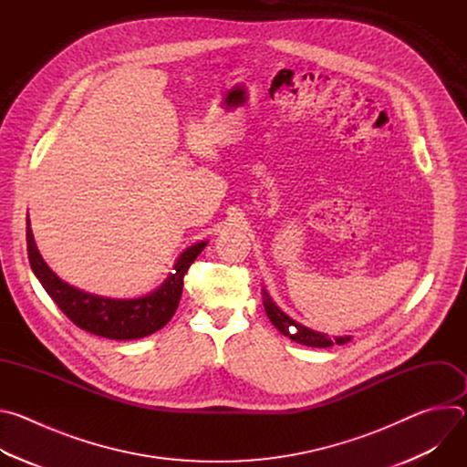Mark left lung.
I'll list each match as a JSON object with an SVG mask.
<instances>
[{
    "label": "left lung",
    "instance_id": "1",
    "mask_svg": "<svg viewBox=\"0 0 467 467\" xmlns=\"http://www.w3.org/2000/svg\"><path fill=\"white\" fill-rule=\"evenodd\" d=\"M264 308L265 314H268L270 321L275 325L277 330H281L285 337H290L294 342L303 344V346H310V348H330V346H342L346 342H349V337H335V338H328L321 332H316L305 325L296 323L292 317H288L274 301L272 297L264 292Z\"/></svg>",
    "mask_w": 467,
    "mask_h": 467
}]
</instances>
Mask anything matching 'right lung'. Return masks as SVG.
Returning <instances> with one entry per match:
<instances>
[{
	"mask_svg": "<svg viewBox=\"0 0 467 467\" xmlns=\"http://www.w3.org/2000/svg\"><path fill=\"white\" fill-rule=\"evenodd\" d=\"M26 238L31 268L57 306L79 328L110 340L144 338L162 328L179 306L184 274L207 245V242H199L188 247L175 264V274L153 294L140 299H109L74 288L57 277L36 249L29 220Z\"/></svg>",
	"mask_w": 467,
	"mask_h": 467,
	"instance_id": "obj_1",
	"label": "right lung"
}]
</instances>
